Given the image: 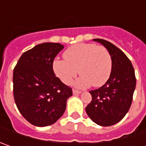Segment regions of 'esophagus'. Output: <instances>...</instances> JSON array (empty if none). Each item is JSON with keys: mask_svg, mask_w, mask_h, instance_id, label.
Listing matches in <instances>:
<instances>
[{"mask_svg": "<svg viewBox=\"0 0 146 146\" xmlns=\"http://www.w3.org/2000/svg\"><path fill=\"white\" fill-rule=\"evenodd\" d=\"M72 92H73V94H75V95H77V94H80L81 92L80 91H78V90H76V89H73L72 90Z\"/></svg>", "mask_w": 146, "mask_h": 146, "instance_id": "1", "label": "esophagus"}]
</instances>
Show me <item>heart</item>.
Here are the masks:
<instances>
[{
	"mask_svg": "<svg viewBox=\"0 0 146 146\" xmlns=\"http://www.w3.org/2000/svg\"><path fill=\"white\" fill-rule=\"evenodd\" d=\"M65 59L55 58L53 70L65 84H70L76 75L80 74L76 87L87 88L103 85L112 70V58L109 51L95 44L80 43L68 48L63 53Z\"/></svg>",
	"mask_w": 146,
	"mask_h": 146,
	"instance_id": "obj_1",
	"label": "heart"
}]
</instances>
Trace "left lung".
<instances>
[{
	"label": "left lung",
	"instance_id": "1",
	"mask_svg": "<svg viewBox=\"0 0 146 146\" xmlns=\"http://www.w3.org/2000/svg\"><path fill=\"white\" fill-rule=\"evenodd\" d=\"M111 55L112 70L103 86L89 93L92 102L86 106V113L100 126H111L126 115L136 88L135 71L131 61L122 50L102 39H93Z\"/></svg>",
	"mask_w": 146,
	"mask_h": 146
}]
</instances>
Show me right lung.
Returning <instances> with one entry per match:
<instances>
[{
	"instance_id": "1",
	"label": "right lung",
	"mask_w": 146,
	"mask_h": 146,
	"mask_svg": "<svg viewBox=\"0 0 146 146\" xmlns=\"http://www.w3.org/2000/svg\"><path fill=\"white\" fill-rule=\"evenodd\" d=\"M64 48L43 43L22 54L14 67V101L21 115L32 125L53 124L64 114L72 90L55 76L53 61Z\"/></svg>"
}]
</instances>
